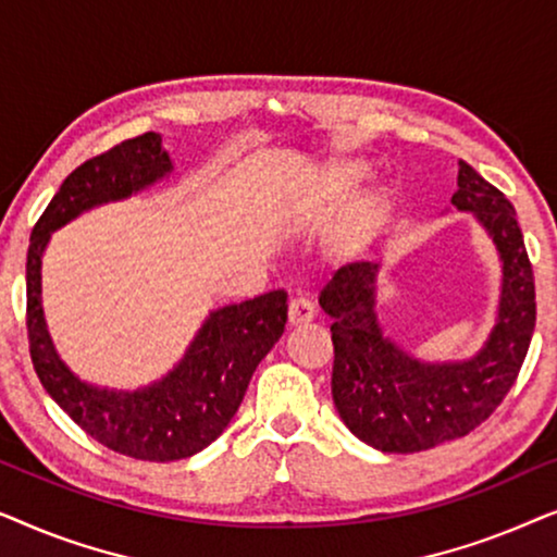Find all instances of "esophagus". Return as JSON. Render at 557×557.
<instances>
[{
  "label": "esophagus",
  "instance_id": "esophagus-1",
  "mask_svg": "<svg viewBox=\"0 0 557 557\" xmlns=\"http://www.w3.org/2000/svg\"><path fill=\"white\" fill-rule=\"evenodd\" d=\"M311 319H314V307H311V301L304 299V296L292 299V304H288V324L304 326L309 324Z\"/></svg>",
  "mask_w": 557,
  "mask_h": 557
}]
</instances>
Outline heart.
Here are the masks:
<instances>
[{
	"label": "heart",
	"instance_id": "1",
	"mask_svg": "<svg viewBox=\"0 0 557 557\" xmlns=\"http://www.w3.org/2000/svg\"><path fill=\"white\" fill-rule=\"evenodd\" d=\"M368 177V166L357 159H339L322 172L317 185V200L322 210H337L349 200L355 187ZM393 212V200L385 189H368L357 195L342 212L332 233V253L345 263L362 261L377 246L387 220Z\"/></svg>",
	"mask_w": 557,
	"mask_h": 557
}]
</instances>
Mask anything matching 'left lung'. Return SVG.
I'll return each instance as SVG.
<instances>
[{
    "label": "left lung",
    "mask_w": 557,
    "mask_h": 557,
    "mask_svg": "<svg viewBox=\"0 0 557 557\" xmlns=\"http://www.w3.org/2000/svg\"><path fill=\"white\" fill-rule=\"evenodd\" d=\"M451 205L490 233L502 261L497 324L474 357L423 362L383 332L377 263H349L319 296L332 319V398L357 438L377 451L413 454L467 436L515 385L535 332V276L515 208L474 166L459 162Z\"/></svg>",
    "instance_id": "left-lung-1"
}]
</instances>
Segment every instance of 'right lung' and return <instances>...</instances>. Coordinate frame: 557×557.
Wrapping results in <instances>:
<instances>
[{
  "label": "right lung",
  "mask_w": 557,
  "mask_h": 557,
  "mask_svg": "<svg viewBox=\"0 0 557 557\" xmlns=\"http://www.w3.org/2000/svg\"><path fill=\"white\" fill-rule=\"evenodd\" d=\"M172 159L162 136L147 132L67 174L29 235L27 337L37 377L50 398L98 444L141 461L187 459L227 429L258 362L286 326V292L210 311L174 370L139 391L83 383L60 360L42 311V253L50 235L98 205L126 200L164 177Z\"/></svg>",
  "instance_id": "add662e5"
}]
</instances>
